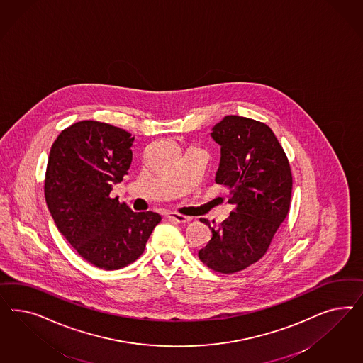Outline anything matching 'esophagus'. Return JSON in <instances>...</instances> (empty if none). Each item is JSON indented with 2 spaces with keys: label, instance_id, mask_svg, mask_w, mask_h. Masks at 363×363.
Returning a JSON list of instances; mask_svg holds the SVG:
<instances>
[{
  "label": "esophagus",
  "instance_id": "esophagus-1",
  "mask_svg": "<svg viewBox=\"0 0 363 363\" xmlns=\"http://www.w3.org/2000/svg\"><path fill=\"white\" fill-rule=\"evenodd\" d=\"M167 218L170 220H173V222H177V223H187V222H190V217L178 214V213H169V214H167Z\"/></svg>",
  "mask_w": 363,
  "mask_h": 363
}]
</instances>
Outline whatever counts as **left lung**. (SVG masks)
<instances>
[{"label": "left lung", "mask_w": 363, "mask_h": 363, "mask_svg": "<svg viewBox=\"0 0 363 363\" xmlns=\"http://www.w3.org/2000/svg\"><path fill=\"white\" fill-rule=\"evenodd\" d=\"M220 146L216 182L229 189L234 211L211 228L198 252L209 269L233 274L259 261L290 209L293 177L285 152L264 122L226 116L210 133Z\"/></svg>", "instance_id": "1"}]
</instances>
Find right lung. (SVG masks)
Segmentation results:
<instances>
[{"instance_id":"right-lung-1","label":"right lung","mask_w":363,"mask_h":363,"mask_svg":"<svg viewBox=\"0 0 363 363\" xmlns=\"http://www.w3.org/2000/svg\"><path fill=\"white\" fill-rule=\"evenodd\" d=\"M132 134L99 121L60 133L45 174V199L60 233L84 259L104 270L133 264L161 216L134 213L110 197L132 165Z\"/></svg>"}]
</instances>
